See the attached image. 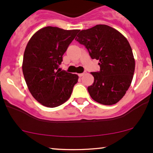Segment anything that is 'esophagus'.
Wrapping results in <instances>:
<instances>
[{
	"mask_svg": "<svg viewBox=\"0 0 153 153\" xmlns=\"http://www.w3.org/2000/svg\"><path fill=\"white\" fill-rule=\"evenodd\" d=\"M85 74V73H80V74H78V76L79 77H82V75Z\"/></svg>",
	"mask_w": 153,
	"mask_h": 153,
	"instance_id": "esophagus-1",
	"label": "esophagus"
}]
</instances>
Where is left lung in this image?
<instances>
[{
    "mask_svg": "<svg viewBox=\"0 0 153 153\" xmlns=\"http://www.w3.org/2000/svg\"><path fill=\"white\" fill-rule=\"evenodd\" d=\"M75 40L84 45L92 59H99L100 71L93 72L89 94L96 102L115 104L122 99L131 85L135 62L129 42L114 28L99 24L80 31Z\"/></svg>",
    "mask_w": 153,
    "mask_h": 153,
    "instance_id": "obj_1",
    "label": "left lung"
}]
</instances>
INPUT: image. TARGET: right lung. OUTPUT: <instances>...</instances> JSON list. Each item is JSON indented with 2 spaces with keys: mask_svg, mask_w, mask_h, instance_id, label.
Segmentation results:
<instances>
[{
  "mask_svg": "<svg viewBox=\"0 0 153 153\" xmlns=\"http://www.w3.org/2000/svg\"><path fill=\"white\" fill-rule=\"evenodd\" d=\"M78 31L47 26L36 31L26 45L23 74L33 97L43 106H59L71 97L78 76L58 68Z\"/></svg>",
  "mask_w": 153,
  "mask_h": 153,
  "instance_id": "add662e5",
  "label": "right lung"
}]
</instances>
